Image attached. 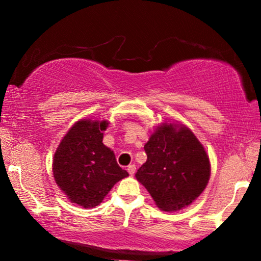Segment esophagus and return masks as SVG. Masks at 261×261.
Instances as JSON below:
<instances>
[{"label": "esophagus", "mask_w": 261, "mask_h": 261, "mask_svg": "<svg viewBox=\"0 0 261 261\" xmlns=\"http://www.w3.org/2000/svg\"><path fill=\"white\" fill-rule=\"evenodd\" d=\"M127 170H128V172H129L130 176H133V174L135 173V170H137V167H135L134 164H130V165H128Z\"/></svg>", "instance_id": "obj_1"}]
</instances>
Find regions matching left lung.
<instances>
[{"label": "left lung", "instance_id": "obj_1", "mask_svg": "<svg viewBox=\"0 0 261 261\" xmlns=\"http://www.w3.org/2000/svg\"><path fill=\"white\" fill-rule=\"evenodd\" d=\"M144 148L147 160L135 177L158 208L177 212L202 194L210 177L209 156L188 127L163 123Z\"/></svg>", "mask_w": 261, "mask_h": 261}]
</instances>
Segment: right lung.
<instances>
[{
    "mask_svg": "<svg viewBox=\"0 0 261 261\" xmlns=\"http://www.w3.org/2000/svg\"><path fill=\"white\" fill-rule=\"evenodd\" d=\"M107 126V121H78L55 153L56 183L71 202L83 208L97 206L114 185L128 176L112 149L103 145Z\"/></svg>",
    "mask_w": 261,
    "mask_h": 261,
    "instance_id": "add662e5",
    "label": "right lung"
}]
</instances>
